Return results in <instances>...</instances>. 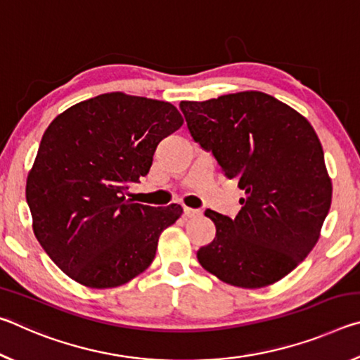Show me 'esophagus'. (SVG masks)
<instances>
[{
  "mask_svg": "<svg viewBox=\"0 0 360 360\" xmlns=\"http://www.w3.org/2000/svg\"><path fill=\"white\" fill-rule=\"evenodd\" d=\"M184 214L187 217H198L202 216V211L200 210H193V208H188V206H184Z\"/></svg>",
  "mask_w": 360,
  "mask_h": 360,
  "instance_id": "obj_1",
  "label": "esophagus"
}]
</instances>
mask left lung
Wrapping results in <instances>:
<instances>
[{
    "label": "left lung",
    "instance_id": "left-lung-1",
    "mask_svg": "<svg viewBox=\"0 0 360 360\" xmlns=\"http://www.w3.org/2000/svg\"><path fill=\"white\" fill-rule=\"evenodd\" d=\"M188 131L245 191L235 219L206 210L216 238L197 252L206 271L241 289L275 284L313 251L332 179L311 124L257 90L181 101Z\"/></svg>",
    "mask_w": 360,
    "mask_h": 360
}]
</instances>
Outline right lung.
Masks as SVG:
<instances>
[{
  "label": "right lung",
  "instance_id": "right-lung-1",
  "mask_svg": "<svg viewBox=\"0 0 360 360\" xmlns=\"http://www.w3.org/2000/svg\"><path fill=\"white\" fill-rule=\"evenodd\" d=\"M182 124L172 103L124 92L77 103L51 122L25 193L36 238L65 275L111 289L152 264L160 233L182 208L133 203L125 193Z\"/></svg>",
  "mask_w": 360,
  "mask_h": 360
}]
</instances>
